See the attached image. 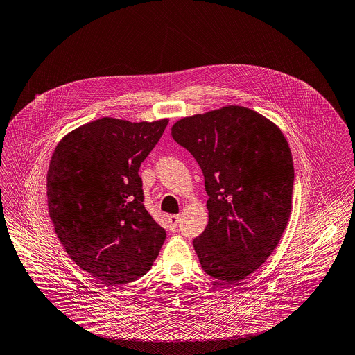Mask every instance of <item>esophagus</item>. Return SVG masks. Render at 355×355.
<instances>
[{
  "label": "esophagus",
  "instance_id": "obj_1",
  "mask_svg": "<svg viewBox=\"0 0 355 355\" xmlns=\"http://www.w3.org/2000/svg\"><path fill=\"white\" fill-rule=\"evenodd\" d=\"M180 221V216L179 214H172L168 217V223H169V229H176Z\"/></svg>",
  "mask_w": 355,
  "mask_h": 355
}]
</instances>
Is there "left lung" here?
I'll return each mask as SVG.
<instances>
[{"instance_id":"8db88e82","label":"left lung","mask_w":355,"mask_h":355,"mask_svg":"<svg viewBox=\"0 0 355 355\" xmlns=\"http://www.w3.org/2000/svg\"><path fill=\"white\" fill-rule=\"evenodd\" d=\"M173 139L199 164L209 223L193 239L206 274L239 284L277 248L291 211L294 168L281 129L241 105L178 121Z\"/></svg>"}]
</instances>
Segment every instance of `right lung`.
<instances>
[{
  "mask_svg": "<svg viewBox=\"0 0 355 355\" xmlns=\"http://www.w3.org/2000/svg\"><path fill=\"white\" fill-rule=\"evenodd\" d=\"M166 125L101 118L66 134L51 156L47 206L55 233L74 263L107 286L145 275L164 244L138 171Z\"/></svg>",
  "mask_w": 355,
  "mask_h": 355,
  "instance_id": "right-lung-1",
  "label": "right lung"
}]
</instances>
